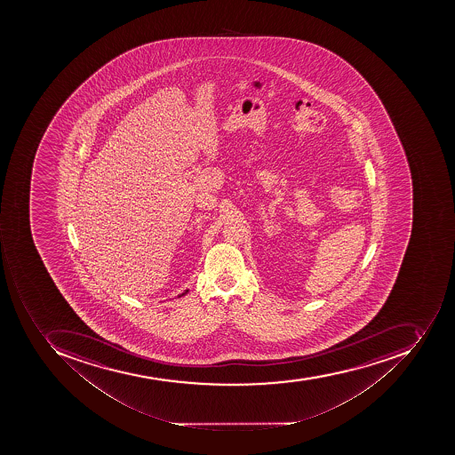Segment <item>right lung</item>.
Segmentation results:
<instances>
[{
  "label": "right lung",
  "mask_w": 455,
  "mask_h": 455,
  "mask_svg": "<svg viewBox=\"0 0 455 455\" xmlns=\"http://www.w3.org/2000/svg\"><path fill=\"white\" fill-rule=\"evenodd\" d=\"M188 291H189V290H185V291H183V293L180 294V296H178V297L185 296V294H188Z\"/></svg>",
  "instance_id": "1"
}]
</instances>
